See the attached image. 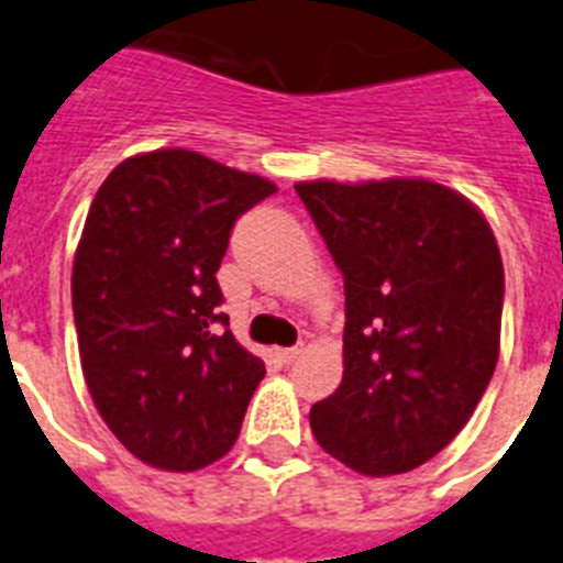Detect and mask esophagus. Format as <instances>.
Wrapping results in <instances>:
<instances>
[{"mask_svg": "<svg viewBox=\"0 0 563 563\" xmlns=\"http://www.w3.org/2000/svg\"><path fill=\"white\" fill-rule=\"evenodd\" d=\"M302 345H291V349H277V356H280L283 363H295L297 356H300Z\"/></svg>", "mask_w": 563, "mask_h": 563, "instance_id": "esophagus-1", "label": "esophagus"}]
</instances>
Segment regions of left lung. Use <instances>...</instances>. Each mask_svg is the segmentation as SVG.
Listing matches in <instances>:
<instances>
[{"mask_svg": "<svg viewBox=\"0 0 563 563\" xmlns=\"http://www.w3.org/2000/svg\"><path fill=\"white\" fill-rule=\"evenodd\" d=\"M297 195L345 283L342 383L311 408L325 453L413 471L473 417L498 363L505 268L471 200L433 180H306Z\"/></svg>", "mask_w": 563, "mask_h": 563, "instance_id": "left-lung-1", "label": "left lung"}]
</instances>
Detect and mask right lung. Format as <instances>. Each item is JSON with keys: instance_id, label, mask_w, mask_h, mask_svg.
Here are the masks:
<instances>
[{"instance_id": "obj_1", "label": "right lung", "mask_w": 563, "mask_h": 563, "mask_svg": "<svg viewBox=\"0 0 563 563\" xmlns=\"http://www.w3.org/2000/svg\"><path fill=\"white\" fill-rule=\"evenodd\" d=\"M272 180L189 150L121 161L87 212L73 317L87 388L126 451L161 471L229 453L266 374L223 314L218 268L234 221Z\"/></svg>"}]
</instances>
